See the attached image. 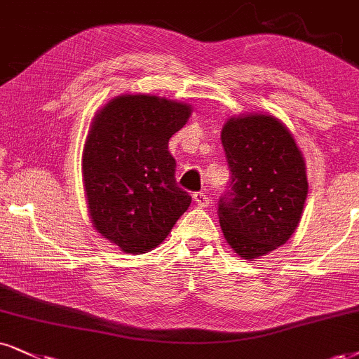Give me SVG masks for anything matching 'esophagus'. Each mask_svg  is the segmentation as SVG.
<instances>
[{
  "label": "esophagus",
  "mask_w": 359,
  "mask_h": 359,
  "mask_svg": "<svg viewBox=\"0 0 359 359\" xmlns=\"http://www.w3.org/2000/svg\"><path fill=\"white\" fill-rule=\"evenodd\" d=\"M194 201L197 203L198 207H208L210 205V197H208L207 192H195L194 194Z\"/></svg>",
  "instance_id": "esophagus-1"
}]
</instances>
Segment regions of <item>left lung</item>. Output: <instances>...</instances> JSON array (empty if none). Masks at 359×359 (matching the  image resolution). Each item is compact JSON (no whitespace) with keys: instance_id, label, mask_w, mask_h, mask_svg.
I'll return each mask as SVG.
<instances>
[{"instance_id":"8db88e82","label":"left lung","mask_w":359,"mask_h":359,"mask_svg":"<svg viewBox=\"0 0 359 359\" xmlns=\"http://www.w3.org/2000/svg\"><path fill=\"white\" fill-rule=\"evenodd\" d=\"M230 182L219 201L225 240L245 260L266 255L292 237L308 194L303 156L278 119L232 117L222 129Z\"/></svg>"}]
</instances>
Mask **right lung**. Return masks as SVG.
I'll use <instances>...</instances> for the list:
<instances>
[{
  "label": "right lung",
  "instance_id": "add662e5",
  "mask_svg": "<svg viewBox=\"0 0 359 359\" xmlns=\"http://www.w3.org/2000/svg\"><path fill=\"white\" fill-rule=\"evenodd\" d=\"M189 116L187 104L146 94L112 99L96 114L83 154L89 213L126 253L156 248L192 202L169 152Z\"/></svg>",
  "mask_w": 359,
  "mask_h": 359
}]
</instances>
